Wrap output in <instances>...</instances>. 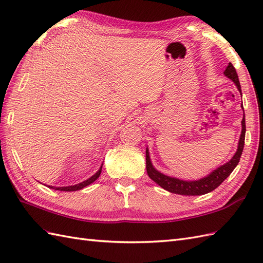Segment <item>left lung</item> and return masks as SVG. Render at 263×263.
I'll return each instance as SVG.
<instances>
[{
    "label": "left lung",
    "mask_w": 263,
    "mask_h": 263,
    "mask_svg": "<svg viewBox=\"0 0 263 263\" xmlns=\"http://www.w3.org/2000/svg\"><path fill=\"white\" fill-rule=\"evenodd\" d=\"M224 75L236 85L237 89L240 90L241 93V85L239 77H237L236 70L231 63L227 67V69L224 70ZM242 95V93H241ZM243 108V106H242ZM244 139H246V119L242 120V132L239 140V145H237V150L235 155L232 157V159L227 162L223 166L218 167L215 169L214 172H212L209 176L204 177V178L198 179V180H181L178 178H174V177H169L158 172L155 167L152 166V162L150 160L149 156V150L146 148L145 150V162H146V173H148L150 178L154 180L156 184L159 185L166 191L178 194V195H186V196H197V195H204L210 192H213L215 188H217L222 182L228 178L233 172L234 168L237 166V163L240 161V158L242 155V151L244 148Z\"/></svg>",
    "instance_id": "1"
}]
</instances>
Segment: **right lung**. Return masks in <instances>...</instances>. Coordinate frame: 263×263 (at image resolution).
I'll return each mask as SVG.
<instances>
[{
	"mask_svg": "<svg viewBox=\"0 0 263 263\" xmlns=\"http://www.w3.org/2000/svg\"><path fill=\"white\" fill-rule=\"evenodd\" d=\"M102 166H103V164H102ZM102 166L99 169V172L91 176L90 178H88V179H86L85 181L81 182V184H77V185H74V186H66V187H53V186H48V187L54 189V191H62V192H75V191H79V189H82L84 187L88 186L89 184H91V182H94L97 178H99L100 175H101V172H102Z\"/></svg>",
	"mask_w": 263,
	"mask_h": 263,
	"instance_id": "1",
	"label": "right lung"
}]
</instances>
